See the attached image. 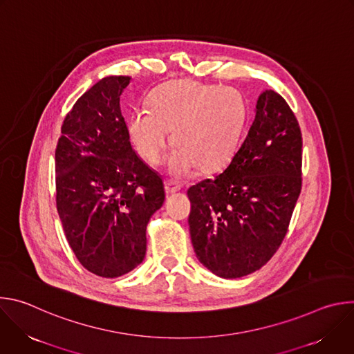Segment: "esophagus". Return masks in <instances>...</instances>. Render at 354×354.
Segmentation results:
<instances>
[{
    "label": "esophagus",
    "instance_id": "esophagus-1",
    "mask_svg": "<svg viewBox=\"0 0 354 354\" xmlns=\"http://www.w3.org/2000/svg\"><path fill=\"white\" fill-rule=\"evenodd\" d=\"M180 190V186L179 185H176V183H174V182H165V193L169 196V194H174V193H176V192H179Z\"/></svg>",
    "mask_w": 354,
    "mask_h": 354
}]
</instances>
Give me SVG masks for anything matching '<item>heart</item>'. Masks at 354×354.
<instances>
[{"label":"heart","instance_id":"b5f03b06","mask_svg":"<svg viewBox=\"0 0 354 354\" xmlns=\"http://www.w3.org/2000/svg\"><path fill=\"white\" fill-rule=\"evenodd\" d=\"M246 108L234 88L179 82L154 93L148 109L127 119V131L137 153L158 165L171 144L179 147L168 160L176 178L190 175L197 165L205 171L223 167L234 154L245 124Z\"/></svg>","mask_w":354,"mask_h":354}]
</instances>
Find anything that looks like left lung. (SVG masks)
Returning <instances> with one entry per match:
<instances>
[{
    "instance_id": "left-lung-1",
    "label": "left lung",
    "mask_w": 354,
    "mask_h": 354,
    "mask_svg": "<svg viewBox=\"0 0 354 354\" xmlns=\"http://www.w3.org/2000/svg\"><path fill=\"white\" fill-rule=\"evenodd\" d=\"M301 167L297 118L281 95L266 89L228 167L187 190L197 259L224 279L266 265L287 234L301 192Z\"/></svg>"
}]
</instances>
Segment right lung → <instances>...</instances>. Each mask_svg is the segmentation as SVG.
I'll list each match as a JSON object with an SVG mask.
<instances>
[{"label": "right lung", "instance_id": "add662e5", "mask_svg": "<svg viewBox=\"0 0 354 354\" xmlns=\"http://www.w3.org/2000/svg\"><path fill=\"white\" fill-rule=\"evenodd\" d=\"M131 77L97 81L67 113L56 148V205L66 238L91 273L137 268L147 224L164 203L161 176L134 153L120 95Z\"/></svg>", "mask_w": 354, "mask_h": 354}]
</instances>
